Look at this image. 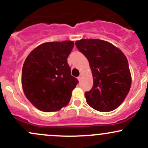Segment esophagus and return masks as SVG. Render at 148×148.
Here are the masks:
<instances>
[{"label":"esophagus","mask_w":148,"mask_h":148,"mask_svg":"<svg viewBox=\"0 0 148 148\" xmlns=\"http://www.w3.org/2000/svg\"><path fill=\"white\" fill-rule=\"evenodd\" d=\"M82 74H81L79 76V77H78V80H79V81H81V79H82Z\"/></svg>","instance_id":"obj_1"}]
</instances>
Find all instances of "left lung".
Segmentation results:
<instances>
[{"mask_svg":"<svg viewBox=\"0 0 148 148\" xmlns=\"http://www.w3.org/2000/svg\"><path fill=\"white\" fill-rule=\"evenodd\" d=\"M91 68L93 86L85 92L87 103L100 112L117 108L129 93L131 77L129 62L119 48L99 39H82L75 43Z\"/></svg>","mask_w":148,"mask_h":148,"instance_id":"left-lung-1","label":"left lung"}]
</instances>
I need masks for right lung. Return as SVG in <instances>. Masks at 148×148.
<instances>
[{
    "label": "right lung",
    "instance_id": "1",
    "mask_svg": "<svg viewBox=\"0 0 148 148\" xmlns=\"http://www.w3.org/2000/svg\"><path fill=\"white\" fill-rule=\"evenodd\" d=\"M74 43L71 40L48 42L27 56L22 67L24 94L36 108L45 112L60 110L69 103L79 81L71 75L67 63Z\"/></svg>",
    "mask_w": 148,
    "mask_h": 148
}]
</instances>
